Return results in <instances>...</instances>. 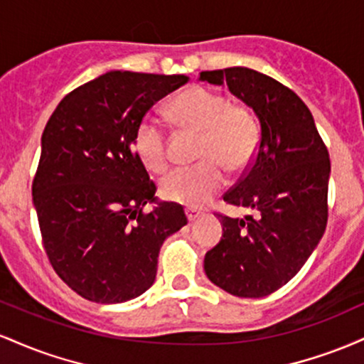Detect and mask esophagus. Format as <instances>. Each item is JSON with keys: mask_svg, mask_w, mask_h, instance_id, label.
Returning <instances> with one entry per match:
<instances>
[{"mask_svg": "<svg viewBox=\"0 0 364 364\" xmlns=\"http://www.w3.org/2000/svg\"><path fill=\"white\" fill-rule=\"evenodd\" d=\"M200 215H202V212H200L198 208H186V217L190 223H193V220L198 219Z\"/></svg>", "mask_w": 364, "mask_h": 364, "instance_id": "34e87169", "label": "esophagus"}]
</instances>
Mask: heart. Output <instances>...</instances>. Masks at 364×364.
Wrapping results in <instances>:
<instances>
[{
    "instance_id": "b5f03b06",
    "label": "heart",
    "mask_w": 364,
    "mask_h": 364,
    "mask_svg": "<svg viewBox=\"0 0 364 364\" xmlns=\"http://www.w3.org/2000/svg\"><path fill=\"white\" fill-rule=\"evenodd\" d=\"M169 112L179 127L200 133L196 159L202 162L171 171L162 178L161 193L179 205L202 207L224 186V168L241 173L252 164L260 147V124L243 104L231 102L224 94L205 87L181 92L171 102ZM133 147L149 171L166 169L168 140L157 121H140Z\"/></svg>"
}]
</instances>
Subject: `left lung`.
<instances>
[{
  "instance_id": "8db88e82",
  "label": "left lung",
  "mask_w": 364,
  "mask_h": 364,
  "mask_svg": "<svg viewBox=\"0 0 364 364\" xmlns=\"http://www.w3.org/2000/svg\"><path fill=\"white\" fill-rule=\"evenodd\" d=\"M225 83L260 121V147L245 176L223 198L252 208L245 219L219 215L223 237L203 260L207 277L237 298H263L301 270L328 217V150L310 109L286 85L255 70L202 72Z\"/></svg>"
}]
</instances>
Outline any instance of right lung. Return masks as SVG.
<instances>
[{
  "label": "right lung",
  "instance_id": "right-lung-1",
  "mask_svg": "<svg viewBox=\"0 0 364 364\" xmlns=\"http://www.w3.org/2000/svg\"><path fill=\"white\" fill-rule=\"evenodd\" d=\"M185 75L107 72L63 97L46 124L32 183L53 269L89 301L124 303L156 281L159 250L188 223L181 205L157 202L133 150L139 123ZM157 203L145 215L143 207Z\"/></svg>",
  "mask_w": 364,
  "mask_h": 364
}]
</instances>
